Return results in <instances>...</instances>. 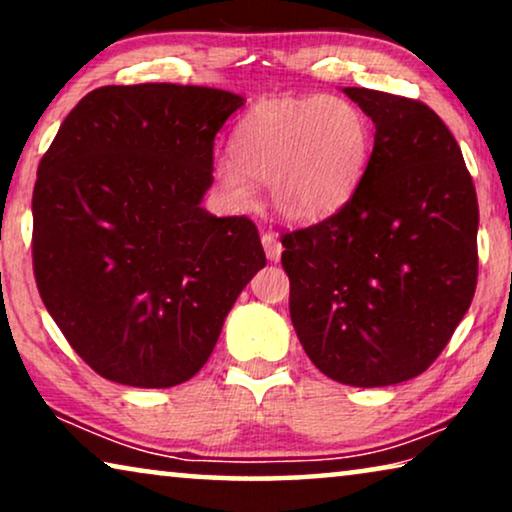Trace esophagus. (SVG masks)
<instances>
[{
	"label": "esophagus",
	"mask_w": 512,
	"mask_h": 512,
	"mask_svg": "<svg viewBox=\"0 0 512 512\" xmlns=\"http://www.w3.org/2000/svg\"><path fill=\"white\" fill-rule=\"evenodd\" d=\"M263 242V249H265V256H268V261H279V256H282V242L277 240L275 233H263L261 237Z\"/></svg>",
	"instance_id": "1"
}]
</instances>
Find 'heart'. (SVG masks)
<instances>
[{"instance_id": "obj_1", "label": "heart", "mask_w": 512, "mask_h": 512, "mask_svg": "<svg viewBox=\"0 0 512 512\" xmlns=\"http://www.w3.org/2000/svg\"><path fill=\"white\" fill-rule=\"evenodd\" d=\"M233 158L216 160V177L237 202H251L249 177L268 181L286 219H319L349 198L366 172L373 130L354 102L333 95L270 100L237 125Z\"/></svg>"}]
</instances>
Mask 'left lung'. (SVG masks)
<instances>
[{
    "label": "left lung",
    "instance_id": "obj_1",
    "mask_svg": "<svg viewBox=\"0 0 512 512\" xmlns=\"http://www.w3.org/2000/svg\"><path fill=\"white\" fill-rule=\"evenodd\" d=\"M375 123L366 172L338 212L282 235L305 354L352 387L422 375L478 284V195L457 139L424 102L345 88Z\"/></svg>",
    "mask_w": 512,
    "mask_h": 512
}]
</instances>
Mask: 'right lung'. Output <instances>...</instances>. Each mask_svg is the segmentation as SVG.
<instances>
[{
    "instance_id": "1",
    "label": "right lung",
    "mask_w": 512,
    "mask_h": 512,
    "mask_svg": "<svg viewBox=\"0 0 512 512\" xmlns=\"http://www.w3.org/2000/svg\"><path fill=\"white\" fill-rule=\"evenodd\" d=\"M242 102L202 86H104L69 111L41 158L39 296L74 352L111 382L191 380L265 265L254 221L200 207L216 132Z\"/></svg>"
}]
</instances>
